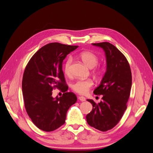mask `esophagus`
Returning <instances> with one entry per match:
<instances>
[{"label":"esophagus","instance_id":"34e87169","mask_svg":"<svg viewBox=\"0 0 153 153\" xmlns=\"http://www.w3.org/2000/svg\"><path fill=\"white\" fill-rule=\"evenodd\" d=\"M78 100H79L80 101H85L86 100L84 96H79L78 97Z\"/></svg>","mask_w":153,"mask_h":153}]
</instances>
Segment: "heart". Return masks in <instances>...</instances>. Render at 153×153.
<instances>
[{
    "instance_id": "b5f03b06",
    "label": "heart",
    "mask_w": 153,
    "mask_h": 153,
    "mask_svg": "<svg viewBox=\"0 0 153 153\" xmlns=\"http://www.w3.org/2000/svg\"><path fill=\"white\" fill-rule=\"evenodd\" d=\"M79 57L85 65L89 68L95 67L98 63V56L91 52H88V51L82 52L79 54ZM72 61V57H69L66 59L64 64V71L66 75H69L71 73V64ZM94 71L96 74H100L101 70L99 68H96ZM92 85H93V81L91 79L78 80L73 83L71 88L74 91L76 92L78 94H85Z\"/></svg>"
}]
</instances>
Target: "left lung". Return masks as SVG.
I'll list each match as a JSON object with an SVG mask.
<instances>
[{
	"instance_id": "obj_1",
	"label": "left lung",
	"mask_w": 153,
	"mask_h": 153,
	"mask_svg": "<svg viewBox=\"0 0 153 153\" xmlns=\"http://www.w3.org/2000/svg\"><path fill=\"white\" fill-rule=\"evenodd\" d=\"M103 48L106 59V70L100 85L94 94L103 95L102 100L92 105L91 112L86 115L91 126L101 131H106L118 124L127 108L130 95L132 76L130 66L124 55L108 42L92 43Z\"/></svg>"
}]
</instances>
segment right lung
<instances>
[{
	"label": "right lung",
	"mask_w": 153,
	"mask_h": 153,
	"mask_svg": "<svg viewBox=\"0 0 153 153\" xmlns=\"http://www.w3.org/2000/svg\"><path fill=\"white\" fill-rule=\"evenodd\" d=\"M78 46L51 43L34 53L29 61L22 79L25 108L32 123L45 131H52L65 123L66 114L77 100L67 92L62 62ZM55 88L64 92L61 97H52Z\"/></svg>",
	"instance_id": "right-lung-1"
}]
</instances>
